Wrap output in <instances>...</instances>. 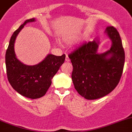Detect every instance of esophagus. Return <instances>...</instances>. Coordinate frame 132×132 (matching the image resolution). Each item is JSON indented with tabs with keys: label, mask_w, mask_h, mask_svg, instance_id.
Listing matches in <instances>:
<instances>
[{
	"label": "esophagus",
	"mask_w": 132,
	"mask_h": 132,
	"mask_svg": "<svg viewBox=\"0 0 132 132\" xmlns=\"http://www.w3.org/2000/svg\"><path fill=\"white\" fill-rule=\"evenodd\" d=\"M65 61H67V62H69L70 61V59L68 57V55H66V57H65Z\"/></svg>",
	"instance_id": "34e87169"
}]
</instances>
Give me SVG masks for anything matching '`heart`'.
<instances>
[{"label":"heart","mask_w":132,"mask_h":132,"mask_svg":"<svg viewBox=\"0 0 132 132\" xmlns=\"http://www.w3.org/2000/svg\"><path fill=\"white\" fill-rule=\"evenodd\" d=\"M75 37H72V38H70V40H75Z\"/></svg>","instance_id":"heart-1"}]
</instances>
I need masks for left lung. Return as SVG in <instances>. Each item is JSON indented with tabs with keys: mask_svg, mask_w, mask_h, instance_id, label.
Segmentation results:
<instances>
[{
	"mask_svg": "<svg viewBox=\"0 0 132 132\" xmlns=\"http://www.w3.org/2000/svg\"><path fill=\"white\" fill-rule=\"evenodd\" d=\"M105 32L112 41L106 52H97L99 41L96 40L84 43L69 54L75 88L86 100H96L109 94L122 74L125 53L119 33L113 26L107 27Z\"/></svg>",
	"mask_w": 132,
	"mask_h": 132,
	"instance_id": "1",
	"label": "left lung"
}]
</instances>
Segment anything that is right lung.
Returning <instances> with one entry per match:
<instances>
[{
  "label": "right lung",
  "instance_id": "right-lung-1",
  "mask_svg": "<svg viewBox=\"0 0 132 132\" xmlns=\"http://www.w3.org/2000/svg\"><path fill=\"white\" fill-rule=\"evenodd\" d=\"M35 21L27 19L14 31L11 37L5 56L6 74L10 84L21 95L30 99L44 96L51 86L52 79L65 61V55L56 56L48 54L42 62L35 65H26L15 57L14 42L24 25Z\"/></svg>",
  "mask_w": 132,
  "mask_h": 132
}]
</instances>
